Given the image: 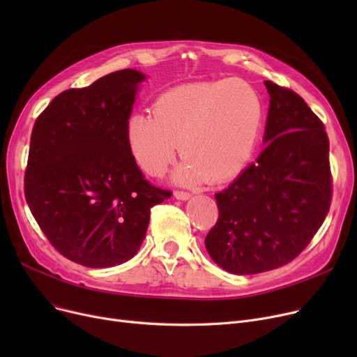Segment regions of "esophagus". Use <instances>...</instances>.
Instances as JSON below:
<instances>
[{"label": "esophagus", "instance_id": "34e87169", "mask_svg": "<svg viewBox=\"0 0 357 357\" xmlns=\"http://www.w3.org/2000/svg\"><path fill=\"white\" fill-rule=\"evenodd\" d=\"M174 195H175V198H178V199H188V198L191 197V194H190V192L179 191V190H176V191L174 192Z\"/></svg>", "mask_w": 357, "mask_h": 357}]
</instances>
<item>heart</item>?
<instances>
[{
    "mask_svg": "<svg viewBox=\"0 0 357 357\" xmlns=\"http://www.w3.org/2000/svg\"><path fill=\"white\" fill-rule=\"evenodd\" d=\"M264 114L259 92L243 79L185 84L162 92L152 104V116H130L126 137L149 175H162L181 146L188 159L179 167V179L221 183L249 163Z\"/></svg>",
    "mask_w": 357,
    "mask_h": 357,
    "instance_id": "heart-1",
    "label": "heart"
}]
</instances>
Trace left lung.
<instances>
[{"instance_id": "obj_1", "label": "left lung", "mask_w": 357, "mask_h": 357, "mask_svg": "<svg viewBox=\"0 0 357 357\" xmlns=\"http://www.w3.org/2000/svg\"><path fill=\"white\" fill-rule=\"evenodd\" d=\"M271 97L266 149L256 163L215 194L218 220L205 248L218 266L255 275L292 261L330 210L328 136L303 97L265 81Z\"/></svg>"}]
</instances>
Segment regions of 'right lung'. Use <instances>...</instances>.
I'll return each mask as SVG.
<instances>
[{"mask_svg": "<svg viewBox=\"0 0 357 357\" xmlns=\"http://www.w3.org/2000/svg\"><path fill=\"white\" fill-rule=\"evenodd\" d=\"M144 75L123 69L70 88L33 126L24 175L29 208L50 245L86 268L133 257L150 208L172 195L144 179L126 124Z\"/></svg>", "mask_w": 357, "mask_h": 357, "instance_id": "obj_1", "label": "right lung"}]
</instances>
